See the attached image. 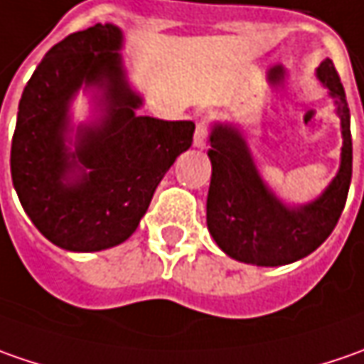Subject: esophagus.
<instances>
[{"instance_id": "esophagus-1", "label": "esophagus", "mask_w": 364, "mask_h": 364, "mask_svg": "<svg viewBox=\"0 0 364 364\" xmlns=\"http://www.w3.org/2000/svg\"><path fill=\"white\" fill-rule=\"evenodd\" d=\"M206 139H208V125H206V121H200L196 125V132H194V146L204 149L206 147Z\"/></svg>"}]
</instances>
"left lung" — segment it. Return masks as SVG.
<instances>
[{"instance_id": "1", "label": "left lung", "mask_w": 364, "mask_h": 364, "mask_svg": "<svg viewBox=\"0 0 364 364\" xmlns=\"http://www.w3.org/2000/svg\"><path fill=\"white\" fill-rule=\"evenodd\" d=\"M341 119V168L324 192L306 204H286L261 178L243 132L235 123H215L208 158L213 164L206 225L229 257L277 267L310 255L328 239L343 215L353 176L350 111L343 82L330 58L316 68Z\"/></svg>"}]
</instances>
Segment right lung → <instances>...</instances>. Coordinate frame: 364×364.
Here are the masks:
<instances>
[{
    "mask_svg": "<svg viewBox=\"0 0 364 364\" xmlns=\"http://www.w3.org/2000/svg\"><path fill=\"white\" fill-rule=\"evenodd\" d=\"M123 32L97 23L46 52L21 92L11 180L26 215L48 241L91 253L127 241L176 158L192 146V121L139 115L127 80ZM93 92L95 115L72 127L70 105Z\"/></svg>",
    "mask_w": 364,
    "mask_h": 364,
    "instance_id": "add662e5",
    "label": "right lung"
}]
</instances>
